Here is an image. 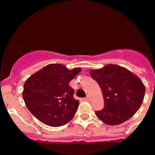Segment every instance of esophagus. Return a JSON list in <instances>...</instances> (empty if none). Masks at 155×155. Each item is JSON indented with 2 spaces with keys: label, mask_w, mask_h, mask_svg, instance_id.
Returning <instances> with one entry per match:
<instances>
[{
  "label": "esophagus",
  "mask_w": 155,
  "mask_h": 155,
  "mask_svg": "<svg viewBox=\"0 0 155 155\" xmlns=\"http://www.w3.org/2000/svg\"><path fill=\"white\" fill-rule=\"evenodd\" d=\"M90 99H91V97H90V95H87V97L84 98V100H85V101H89Z\"/></svg>",
  "instance_id": "1"
}]
</instances>
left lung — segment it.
Returning <instances> with one entry per match:
<instances>
[{"mask_svg":"<svg viewBox=\"0 0 155 155\" xmlns=\"http://www.w3.org/2000/svg\"><path fill=\"white\" fill-rule=\"evenodd\" d=\"M90 74L103 94L105 106L95 112L99 120L108 125H119L137 112L143 102L145 87L136 74L116 64L90 70Z\"/></svg>","mask_w":155,"mask_h":155,"instance_id":"1","label":"left lung"}]
</instances>
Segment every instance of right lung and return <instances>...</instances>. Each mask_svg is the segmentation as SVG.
<instances>
[{
    "label": "right lung",
    "instance_id": "1",
    "mask_svg": "<svg viewBox=\"0 0 155 155\" xmlns=\"http://www.w3.org/2000/svg\"><path fill=\"white\" fill-rule=\"evenodd\" d=\"M81 68L68 70L60 64H50L35 72L24 84L22 97L30 113L42 124L61 127L71 121L79 101L69 83Z\"/></svg>",
    "mask_w": 155,
    "mask_h": 155
}]
</instances>
